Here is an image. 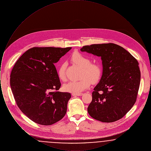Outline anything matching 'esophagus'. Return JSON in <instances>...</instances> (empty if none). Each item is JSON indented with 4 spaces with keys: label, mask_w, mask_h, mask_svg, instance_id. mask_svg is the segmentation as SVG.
<instances>
[{
    "label": "esophagus",
    "mask_w": 151,
    "mask_h": 151,
    "mask_svg": "<svg viewBox=\"0 0 151 151\" xmlns=\"http://www.w3.org/2000/svg\"><path fill=\"white\" fill-rule=\"evenodd\" d=\"M83 94L80 93H72V95L73 96H82Z\"/></svg>",
    "instance_id": "34e87169"
}]
</instances>
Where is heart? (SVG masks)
<instances>
[{
  "mask_svg": "<svg viewBox=\"0 0 151 151\" xmlns=\"http://www.w3.org/2000/svg\"><path fill=\"white\" fill-rule=\"evenodd\" d=\"M71 60L75 65L81 67L80 78L77 81H70L63 86V90L74 93L80 92L88 88L91 84L97 83L102 77V68L101 65L96 63H91V59L85 55L78 51L74 52L71 57ZM67 63H62L58 68V77L60 81H65L67 80L66 75Z\"/></svg>",
  "mask_w": 151,
  "mask_h": 151,
  "instance_id": "b5f03b06",
  "label": "heart"
}]
</instances>
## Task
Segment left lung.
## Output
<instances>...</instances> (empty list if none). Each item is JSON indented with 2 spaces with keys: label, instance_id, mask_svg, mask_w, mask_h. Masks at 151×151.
<instances>
[{
  "label": "left lung",
  "instance_id": "obj_1",
  "mask_svg": "<svg viewBox=\"0 0 151 151\" xmlns=\"http://www.w3.org/2000/svg\"><path fill=\"white\" fill-rule=\"evenodd\" d=\"M80 50L101 57L102 60V75L92 92L89 114L102 122L121 119L137 101L141 75L137 60L115 43L86 45Z\"/></svg>",
  "mask_w": 151,
  "mask_h": 151
}]
</instances>
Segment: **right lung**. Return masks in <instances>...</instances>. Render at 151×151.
<instances>
[{"label": "right lung", "mask_w": 151, "mask_h": 151, "mask_svg": "<svg viewBox=\"0 0 151 151\" xmlns=\"http://www.w3.org/2000/svg\"><path fill=\"white\" fill-rule=\"evenodd\" d=\"M72 47H34L15 63L10 86L17 106L30 119L49 126L62 119L71 95L61 86L54 63Z\"/></svg>", "instance_id": "add662e5"}]
</instances>
